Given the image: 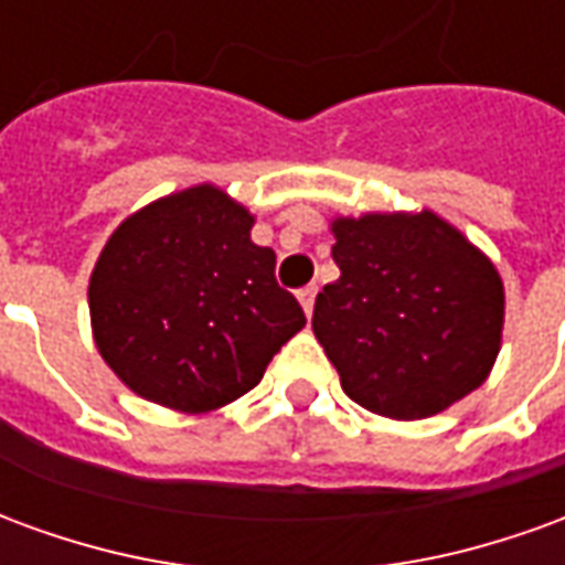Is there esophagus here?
I'll list each match as a JSON object with an SVG mask.
<instances>
[{"instance_id": "1", "label": "esophagus", "mask_w": 565, "mask_h": 565, "mask_svg": "<svg viewBox=\"0 0 565 565\" xmlns=\"http://www.w3.org/2000/svg\"><path fill=\"white\" fill-rule=\"evenodd\" d=\"M315 296H318V284H308V287L299 290V302H302V308H306L308 318H311V311H315Z\"/></svg>"}]
</instances>
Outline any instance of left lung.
<instances>
[{
    "mask_svg": "<svg viewBox=\"0 0 565 565\" xmlns=\"http://www.w3.org/2000/svg\"><path fill=\"white\" fill-rule=\"evenodd\" d=\"M342 269L315 302V335L344 393L396 420L438 415L481 387L502 339L493 263L436 214L332 223Z\"/></svg>",
    "mask_w": 565,
    "mask_h": 565,
    "instance_id": "left-lung-1",
    "label": "left lung"
}]
</instances>
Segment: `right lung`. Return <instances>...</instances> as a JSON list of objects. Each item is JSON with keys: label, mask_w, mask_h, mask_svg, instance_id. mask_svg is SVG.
I'll list each match as a JSON object with an SVG mask.
<instances>
[{"label": "right lung", "mask_w": 565, "mask_h": 565, "mask_svg": "<svg viewBox=\"0 0 565 565\" xmlns=\"http://www.w3.org/2000/svg\"><path fill=\"white\" fill-rule=\"evenodd\" d=\"M217 186H190L132 214L90 278L96 348L127 387L166 408L211 412L254 391L306 327L275 281V250Z\"/></svg>", "instance_id": "right-lung-1"}]
</instances>
